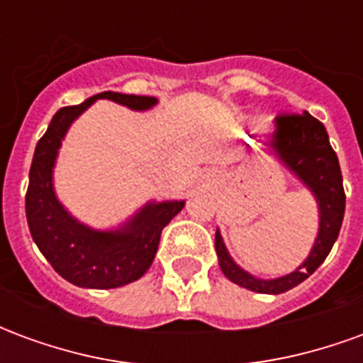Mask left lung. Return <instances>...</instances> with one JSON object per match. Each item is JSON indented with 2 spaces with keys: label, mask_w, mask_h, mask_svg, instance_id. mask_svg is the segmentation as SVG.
<instances>
[{
  "label": "left lung",
  "mask_w": 363,
  "mask_h": 363,
  "mask_svg": "<svg viewBox=\"0 0 363 363\" xmlns=\"http://www.w3.org/2000/svg\"><path fill=\"white\" fill-rule=\"evenodd\" d=\"M268 145L311 189L319 202V235L313 245L311 255L301 267L288 276H281L276 280H259L233 262L225 245L221 241L220 231H216V252L220 259L221 272L233 284L251 291H259V294H284L307 280L328 257L336 237L340 233L346 194H344L338 157L328 142L327 130L323 126V122L313 118L309 112L278 114L276 132L272 134V142H268Z\"/></svg>",
  "instance_id": "obj_1"
}]
</instances>
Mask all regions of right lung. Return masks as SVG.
Listing matches in <instances>:
<instances>
[{
	"mask_svg": "<svg viewBox=\"0 0 363 363\" xmlns=\"http://www.w3.org/2000/svg\"><path fill=\"white\" fill-rule=\"evenodd\" d=\"M96 99H111L134 111H145L157 103L155 96L104 91L82 104L60 108L36 143L25 210L36 247L64 280L79 288L111 289L126 286L147 272L161 231L181 212L184 202L147 204L118 231L89 229L62 208L52 189V167L69 124Z\"/></svg>",
	"mask_w": 363,
	"mask_h": 363,
	"instance_id": "right-lung-1",
	"label": "right lung"
}]
</instances>
